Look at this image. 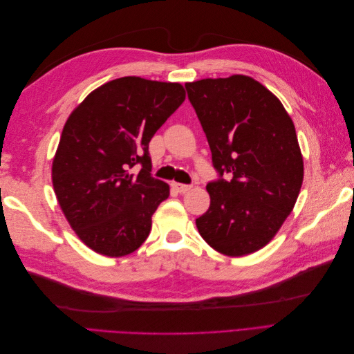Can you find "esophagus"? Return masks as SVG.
Segmentation results:
<instances>
[{
	"label": "esophagus",
	"instance_id": "34e87169",
	"mask_svg": "<svg viewBox=\"0 0 354 354\" xmlns=\"http://www.w3.org/2000/svg\"><path fill=\"white\" fill-rule=\"evenodd\" d=\"M171 186H173V189H174V190H177L178 194H186V192H189V190L192 189V186H189V185H181V183H176V181H174V183L171 185Z\"/></svg>",
	"mask_w": 354,
	"mask_h": 354
}]
</instances>
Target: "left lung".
<instances>
[{"instance_id": "obj_1", "label": "left lung", "mask_w": 354, "mask_h": 354, "mask_svg": "<svg viewBox=\"0 0 354 354\" xmlns=\"http://www.w3.org/2000/svg\"><path fill=\"white\" fill-rule=\"evenodd\" d=\"M186 90L220 176L207 185L211 203L196 227L224 255L252 254L279 232L303 185L294 122L281 100L246 75L187 82Z\"/></svg>"}]
</instances>
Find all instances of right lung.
<instances>
[{"instance_id": "1", "label": "right lung", "mask_w": 354, "mask_h": 354, "mask_svg": "<svg viewBox=\"0 0 354 354\" xmlns=\"http://www.w3.org/2000/svg\"><path fill=\"white\" fill-rule=\"evenodd\" d=\"M178 82L124 77L91 91L69 115L53 159L59 205L97 254L124 257L149 236L169 186L151 176L149 142L185 102ZM138 163V175L129 169Z\"/></svg>"}]
</instances>
